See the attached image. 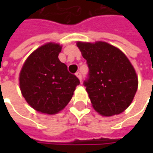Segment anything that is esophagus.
<instances>
[{
	"mask_svg": "<svg viewBox=\"0 0 153 153\" xmlns=\"http://www.w3.org/2000/svg\"><path fill=\"white\" fill-rule=\"evenodd\" d=\"M75 74H76V76L79 78V79L80 81H82V74L80 73L79 71H78Z\"/></svg>",
	"mask_w": 153,
	"mask_h": 153,
	"instance_id": "1",
	"label": "esophagus"
}]
</instances>
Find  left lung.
I'll use <instances>...</instances> for the list:
<instances>
[{
	"mask_svg": "<svg viewBox=\"0 0 153 153\" xmlns=\"http://www.w3.org/2000/svg\"><path fill=\"white\" fill-rule=\"evenodd\" d=\"M77 47L89 70L83 85L93 108L103 116L123 112L138 88V77L130 61L120 49L105 42H78Z\"/></svg>",
	"mask_w": 153,
	"mask_h": 153,
	"instance_id": "1",
	"label": "left lung"
}]
</instances>
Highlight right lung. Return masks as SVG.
Here are the masks:
<instances>
[{
  "label": "right lung",
  "instance_id": "obj_1",
  "mask_svg": "<svg viewBox=\"0 0 153 153\" xmlns=\"http://www.w3.org/2000/svg\"><path fill=\"white\" fill-rule=\"evenodd\" d=\"M60 51L61 46L53 42L38 47L28 57L19 74V87L26 102L48 115L64 109L80 83L60 61Z\"/></svg>",
  "mask_w": 153,
  "mask_h": 153
}]
</instances>
